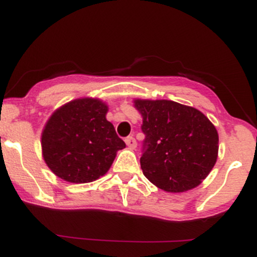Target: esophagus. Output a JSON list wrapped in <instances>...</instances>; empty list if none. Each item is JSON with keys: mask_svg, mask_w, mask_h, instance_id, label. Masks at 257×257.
<instances>
[{"mask_svg": "<svg viewBox=\"0 0 257 257\" xmlns=\"http://www.w3.org/2000/svg\"><path fill=\"white\" fill-rule=\"evenodd\" d=\"M124 141H125L126 146H128L129 149L134 150L135 147H137V140H135V139L133 138V137H126V138L124 139Z\"/></svg>", "mask_w": 257, "mask_h": 257, "instance_id": "obj_1", "label": "esophagus"}]
</instances>
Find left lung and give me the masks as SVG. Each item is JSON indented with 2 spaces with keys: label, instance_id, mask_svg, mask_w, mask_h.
<instances>
[{
  "label": "left lung",
  "instance_id": "left-lung-1",
  "mask_svg": "<svg viewBox=\"0 0 257 257\" xmlns=\"http://www.w3.org/2000/svg\"><path fill=\"white\" fill-rule=\"evenodd\" d=\"M145 134L141 169L168 192L197 187L217 159L219 135L202 112L170 100H135Z\"/></svg>",
  "mask_w": 257,
  "mask_h": 257
}]
</instances>
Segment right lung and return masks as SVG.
Instances as JSON below:
<instances>
[{"mask_svg": "<svg viewBox=\"0 0 257 257\" xmlns=\"http://www.w3.org/2000/svg\"><path fill=\"white\" fill-rule=\"evenodd\" d=\"M106 112L107 106L100 100L77 99L52 114L42 133V152L55 175L85 184L110 169L125 144L106 119Z\"/></svg>", "mask_w": 257, "mask_h": 257, "instance_id": "right-lung-1", "label": "right lung"}]
</instances>
